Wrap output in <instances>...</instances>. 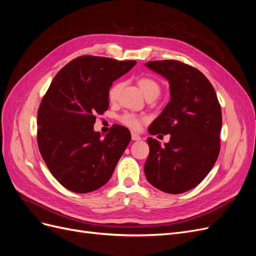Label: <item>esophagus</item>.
I'll return each instance as SVG.
<instances>
[{
  "instance_id": "obj_1",
  "label": "esophagus",
  "mask_w": 256,
  "mask_h": 256,
  "mask_svg": "<svg viewBox=\"0 0 256 256\" xmlns=\"http://www.w3.org/2000/svg\"><path fill=\"white\" fill-rule=\"evenodd\" d=\"M131 138H132V141H138V140H141V136L136 132H132L131 134Z\"/></svg>"
}]
</instances>
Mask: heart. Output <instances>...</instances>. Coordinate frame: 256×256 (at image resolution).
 Segmentation results:
<instances>
[{
	"label": "heart",
	"instance_id": "obj_1",
	"mask_svg": "<svg viewBox=\"0 0 256 256\" xmlns=\"http://www.w3.org/2000/svg\"><path fill=\"white\" fill-rule=\"evenodd\" d=\"M138 84L145 97H148V96L157 97L160 94V84L154 78H150V76H142V78L138 80ZM120 88H122L120 82L114 83L110 88L109 92H108V96H109V99L111 102H115V100L118 99ZM120 120L127 127L138 130L141 127L142 118L132 113H124L120 118Z\"/></svg>",
	"mask_w": 256,
	"mask_h": 256
}]
</instances>
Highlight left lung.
Returning <instances> with one entry per match:
<instances>
[{"instance_id":"obj_1","label":"left lung","mask_w":256,"mask_h":256,"mask_svg":"<svg viewBox=\"0 0 256 256\" xmlns=\"http://www.w3.org/2000/svg\"><path fill=\"white\" fill-rule=\"evenodd\" d=\"M145 66L168 81L170 102L148 128L171 134L161 145L148 138L145 176L154 188L178 194L202 182L220 152L221 106L212 83L198 69L178 60H150Z\"/></svg>"}]
</instances>
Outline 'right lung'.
Wrapping results in <instances>:
<instances>
[{
	"instance_id": "add662e5",
	"label": "right lung",
	"mask_w": 256,
	"mask_h": 256,
	"mask_svg": "<svg viewBox=\"0 0 256 256\" xmlns=\"http://www.w3.org/2000/svg\"><path fill=\"white\" fill-rule=\"evenodd\" d=\"M136 63L83 56L54 76L38 110L37 142L50 172L66 189L88 193L111 178L131 134L115 125L102 138L94 130L95 115L108 110L112 83Z\"/></svg>"
}]
</instances>
